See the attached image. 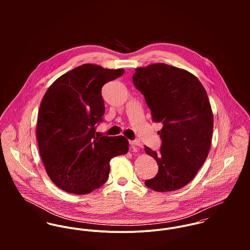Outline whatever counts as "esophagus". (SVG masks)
I'll list each match as a JSON object with an SVG mask.
<instances>
[{
  "instance_id": "34e87169",
  "label": "esophagus",
  "mask_w": 250,
  "mask_h": 250,
  "mask_svg": "<svg viewBox=\"0 0 250 250\" xmlns=\"http://www.w3.org/2000/svg\"><path fill=\"white\" fill-rule=\"evenodd\" d=\"M130 145L133 146V147H141L142 146V143L139 141H131L130 142Z\"/></svg>"
}]
</instances>
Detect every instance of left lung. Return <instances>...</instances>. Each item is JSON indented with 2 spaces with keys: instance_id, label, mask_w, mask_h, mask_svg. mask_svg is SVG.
I'll use <instances>...</instances> for the list:
<instances>
[{
  "instance_id": "8db88e82",
  "label": "left lung",
  "mask_w": 250,
  "mask_h": 250,
  "mask_svg": "<svg viewBox=\"0 0 250 250\" xmlns=\"http://www.w3.org/2000/svg\"><path fill=\"white\" fill-rule=\"evenodd\" d=\"M133 82L153 121L163 123L160 152L144 148L159 166L145 186L160 192L177 190L195 177L211 148L214 115L207 92L193 74L165 63L136 68Z\"/></svg>"
}]
</instances>
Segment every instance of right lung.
Returning <instances> with one entry per match:
<instances>
[{
  "label": "right lung",
  "mask_w": 250,
  "mask_h": 250,
  "mask_svg": "<svg viewBox=\"0 0 250 250\" xmlns=\"http://www.w3.org/2000/svg\"><path fill=\"white\" fill-rule=\"evenodd\" d=\"M124 73L83 64L58 78L42 98L36 139L48 176L62 190L86 194L108 177L109 161L128 152L123 136H95L105 112L103 85Z\"/></svg>",
  "instance_id": "1"
}]
</instances>
